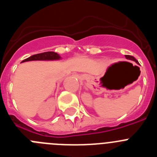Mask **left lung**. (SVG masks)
<instances>
[{
    "instance_id": "left-lung-1",
    "label": "left lung",
    "mask_w": 157,
    "mask_h": 157,
    "mask_svg": "<svg viewBox=\"0 0 157 157\" xmlns=\"http://www.w3.org/2000/svg\"><path fill=\"white\" fill-rule=\"evenodd\" d=\"M125 57H126V59H130V60H133V61H135L136 63H138V60H137V59H136L134 57V56H130V55H125Z\"/></svg>"
}]
</instances>
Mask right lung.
Instances as JSON below:
<instances>
[{"mask_svg":"<svg viewBox=\"0 0 157 157\" xmlns=\"http://www.w3.org/2000/svg\"><path fill=\"white\" fill-rule=\"evenodd\" d=\"M61 59V56H59V54H57L55 52H42V53H38L33 55V56H30V57L27 58V59H23L21 63L27 61H33V60H59Z\"/></svg>","mask_w":157,"mask_h":157,"instance_id":"obj_1","label":"right lung"}]
</instances>
